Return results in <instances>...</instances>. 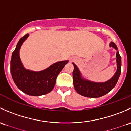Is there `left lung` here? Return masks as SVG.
Wrapping results in <instances>:
<instances>
[{
  "instance_id": "left-lung-1",
  "label": "left lung",
  "mask_w": 131,
  "mask_h": 131,
  "mask_svg": "<svg viewBox=\"0 0 131 131\" xmlns=\"http://www.w3.org/2000/svg\"><path fill=\"white\" fill-rule=\"evenodd\" d=\"M110 46L117 50V45L111 42ZM117 70L114 76L105 83H95L83 79L78 67L73 64V84L75 91L79 95L89 98H99L110 92L117 84L121 72V57L118 52H117Z\"/></svg>"
}]
</instances>
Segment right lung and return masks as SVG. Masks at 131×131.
I'll return each mask as SVG.
<instances>
[{
    "mask_svg": "<svg viewBox=\"0 0 131 131\" xmlns=\"http://www.w3.org/2000/svg\"><path fill=\"white\" fill-rule=\"evenodd\" d=\"M28 36L29 34H26L20 39L13 52L10 61L12 78L17 88L25 93L31 96L43 95L53 90L57 77L68 60L58 62L39 72L26 70L21 63L19 50Z\"/></svg>",
    "mask_w": 131,
    "mask_h": 131,
    "instance_id": "right-lung-1",
    "label": "right lung"
}]
</instances>
